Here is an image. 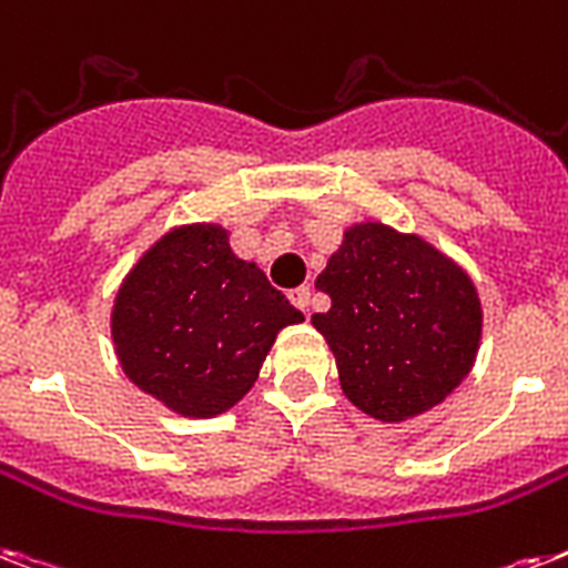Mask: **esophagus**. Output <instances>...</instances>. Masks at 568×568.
I'll list each match as a JSON object with an SVG mask.
<instances>
[{
    "label": "esophagus",
    "mask_w": 568,
    "mask_h": 568,
    "mask_svg": "<svg viewBox=\"0 0 568 568\" xmlns=\"http://www.w3.org/2000/svg\"><path fill=\"white\" fill-rule=\"evenodd\" d=\"M288 300H292L300 312H308V303H312V292H308V285H300V288L288 292Z\"/></svg>",
    "instance_id": "1"
}]
</instances>
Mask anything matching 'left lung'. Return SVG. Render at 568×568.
Instances as JSON below:
<instances>
[{"label":"left lung","mask_w":568,"mask_h":568,"mask_svg":"<svg viewBox=\"0 0 568 568\" xmlns=\"http://www.w3.org/2000/svg\"><path fill=\"white\" fill-rule=\"evenodd\" d=\"M315 285L332 306L312 326L329 344L344 396L367 417H419L473 371L484 326L476 283L417 233L358 221Z\"/></svg>","instance_id":"8db88e82"}]
</instances>
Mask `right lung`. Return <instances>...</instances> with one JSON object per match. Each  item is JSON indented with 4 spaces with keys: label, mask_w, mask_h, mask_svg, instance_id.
Here are the masks:
<instances>
[{
    "label": "right lung",
    "mask_w": 568,
    "mask_h": 568,
    "mask_svg": "<svg viewBox=\"0 0 568 568\" xmlns=\"http://www.w3.org/2000/svg\"><path fill=\"white\" fill-rule=\"evenodd\" d=\"M300 321L260 265L233 253L230 230L195 221L163 233L128 271L110 335L136 388L206 419L253 388L280 329Z\"/></svg>",
    "instance_id": "right-lung-1"
}]
</instances>
